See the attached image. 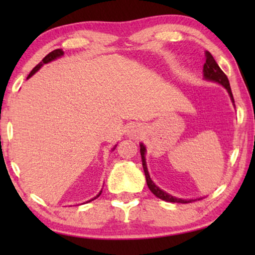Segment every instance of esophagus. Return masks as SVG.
I'll return each instance as SVG.
<instances>
[{"label":"esophagus","mask_w":255,"mask_h":255,"mask_svg":"<svg viewBox=\"0 0 255 255\" xmlns=\"http://www.w3.org/2000/svg\"><path fill=\"white\" fill-rule=\"evenodd\" d=\"M138 133L139 131L137 127H132L130 128V130H128V135H130V137H135V135H138Z\"/></svg>","instance_id":"1"}]
</instances>
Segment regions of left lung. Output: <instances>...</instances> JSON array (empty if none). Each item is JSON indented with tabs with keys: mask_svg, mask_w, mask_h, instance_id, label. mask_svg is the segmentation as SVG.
I'll return each mask as SVG.
<instances>
[{
	"mask_svg": "<svg viewBox=\"0 0 255 255\" xmlns=\"http://www.w3.org/2000/svg\"><path fill=\"white\" fill-rule=\"evenodd\" d=\"M205 64L203 66V75H204V79L205 80H209V81H214V82H217L219 85H222L224 88L228 90L230 97H231L232 102L235 103V100H233V95H232V92H231V87H230V82H229V79L228 76L225 75V73L222 71L221 67H219L217 62L212 57L210 52H205ZM145 152H146V148L145 146L140 144V154H141V161H142V168H144V172H145V176H146V182H147V186L149 188V190L152 191L153 194L155 195L158 198H161V200L166 201V202H173V203H191L193 201H196V200H182V198H177V197H174L172 195L167 194L166 191H163L160 189L158 186H155L154 182L151 180V177H149V174H148V170H147V166H146V159H145Z\"/></svg>",
	"mask_w": 255,
	"mask_h": 255,
	"instance_id": "obj_1",
	"label": "left lung"
}]
</instances>
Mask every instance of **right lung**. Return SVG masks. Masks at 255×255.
<instances>
[{
  "mask_svg": "<svg viewBox=\"0 0 255 255\" xmlns=\"http://www.w3.org/2000/svg\"><path fill=\"white\" fill-rule=\"evenodd\" d=\"M61 55H64V51H62L61 48H57V50H54V51L50 52V53H48V54L46 55V57H45V58L43 59V60H41V61L39 62V64H38V65L36 66V67H34V68L32 69V71H31V73H30V74H29V76H27V79L31 78V76H32V75L34 74V73H36V72L38 71V69H39V68L41 67V66H43L44 64H47V62H50V61H53L54 59H57V58H60ZM115 147H116V146H115ZM115 147H114V149H115ZM101 193H102V190H101ZM101 193H100L99 195H97L96 197L92 198V200H90V201L95 200V198L99 197L100 195H101ZM90 201H88V202H90ZM88 202H87V203H88Z\"/></svg>",
  "mask_w": 255,
  "mask_h": 255,
  "instance_id": "right-lung-1",
  "label": "right lung"
}]
</instances>
